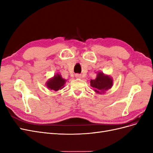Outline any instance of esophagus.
Wrapping results in <instances>:
<instances>
[{
  "label": "esophagus",
  "mask_w": 153,
  "mask_h": 153,
  "mask_svg": "<svg viewBox=\"0 0 153 153\" xmlns=\"http://www.w3.org/2000/svg\"><path fill=\"white\" fill-rule=\"evenodd\" d=\"M75 76L77 78H82V76L80 75H79V74H76V75H75Z\"/></svg>",
  "instance_id": "1"
}]
</instances>
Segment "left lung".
I'll use <instances>...</instances> for the list:
<instances>
[{
  "label": "left lung",
  "mask_w": 153,
  "mask_h": 153,
  "mask_svg": "<svg viewBox=\"0 0 153 153\" xmlns=\"http://www.w3.org/2000/svg\"><path fill=\"white\" fill-rule=\"evenodd\" d=\"M91 86L98 94L104 93L113 85V80L110 76L105 75L103 72H99L96 79L90 81Z\"/></svg>",
  "instance_id": "8db88e82"
}]
</instances>
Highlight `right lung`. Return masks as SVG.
<instances>
[{"label": "right lung", "instance_id": "obj_1", "mask_svg": "<svg viewBox=\"0 0 153 153\" xmlns=\"http://www.w3.org/2000/svg\"><path fill=\"white\" fill-rule=\"evenodd\" d=\"M66 80L62 78L61 75L57 74L54 76L49 79L47 83V86L50 90H54L57 91L62 89L64 87V84L66 83Z\"/></svg>", "mask_w": 153, "mask_h": 153}]
</instances>
